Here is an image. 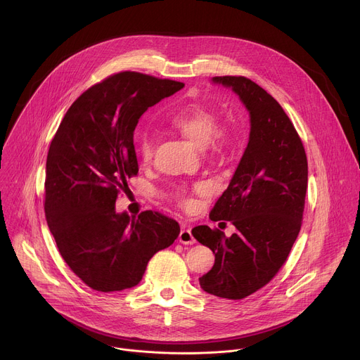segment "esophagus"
I'll list each match as a JSON object with an SVG mask.
<instances>
[{
  "mask_svg": "<svg viewBox=\"0 0 360 360\" xmlns=\"http://www.w3.org/2000/svg\"><path fill=\"white\" fill-rule=\"evenodd\" d=\"M178 239H179V242L184 243V245H192V243H195V238H193L191 229H189V228H185V226L181 229Z\"/></svg>",
  "mask_w": 360,
  "mask_h": 360,
  "instance_id": "esophagus-1",
  "label": "esophagus"
}]
</instances>
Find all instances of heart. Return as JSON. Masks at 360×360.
<instances>
[{
	"label": "heart",
	"mask_w": 360,
	"mask_h": 360,
	"mask_svg": "<svg viewBox=\"0 0 360 360\" xmlns=\"http://www.w3.org/2000/svg\"><path fill=\"white\" fill-rule=\"evenodd\" d=\"M168 122L172 128L178 129L182 135L189 138L198 145H203L208 155L218 157L224 153L232 142L233 131L231 125L218 122V117L212 108L199 102H186V104L174 110ZM134 145L136 155L142 162H149L153 157L155 142L150 134L138 129L134 135ZM202 185L189 188H175L168 193V198L176 202L181 208L192 207V192L199 191Z\"/></svg>",
	"instance_id": "1"
}]
</instances>
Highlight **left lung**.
Instances as JSON below:
<instances>
[{
	"label": "left lung",
	"mask_w": 360,
	"mask_h": 360,
	"mask_svg": "<svg viewBox=\"0 0 360 360\" xmlns=\"http://www.w3.org/2000/svg\"><path fill=\"white\" fill-rule=\"evenodd\" d=\"M232 88L250 115L243 157L210 214L236 232L199 225L193 238L215 253L200 288L225 299H243L269 283L286 262L302 226L307 160L302 139L279 102L246 77H214ZM225 224V222H224Z\"/></svg>",
	"instance_id": "1"
}]
</instances>
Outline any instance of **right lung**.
Wrapping results in <instances>:
<instances>
[{
  "instance_id": "obj_1",
  "label": "right lung",
  "mask_w": 360,
  "mask_h": 360,
  "mask_svg": "<svg viewBox=\"0 0 360 360\" xmlns=\"http://www.w3.org/2000/svg\"><path fill=\"white\" fill-rule=\"evenodd\" d=\"M184 85L135 71L110 75L74 101L51 141L45 219L65 264L94 290L138 285L152 256L179 235L175 219L117 214L115 202L138 175V120Z\"/></svg>"
}]
</instances>
